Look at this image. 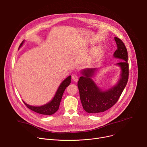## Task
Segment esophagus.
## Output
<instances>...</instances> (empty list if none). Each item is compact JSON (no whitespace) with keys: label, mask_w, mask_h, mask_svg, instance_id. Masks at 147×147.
<instances>
[{"label":"esophagus","mask_w":147,"mask_h":147,"mask_svg":"<svg viewBox=\"0 0 147 147\" xmlns=\"http://www.w3.org/2000/svg\"><path fill=\"white\" fill-rule=\"evenodd\" d=\"M71 78H72V79H73L74 81H76V82H77V81H78V76H77V75H73Z\"/></svg>","instance_id":"esophagus-1"}]
</instances>
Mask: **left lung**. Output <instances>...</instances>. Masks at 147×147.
<instances>
[{
  "label": "left lung",
  "mask_w": 147,
  "mask_h": 147,
  "mask_svg": "<svg viewBox=\"0 0 147 147\" xmlns=\"http://www.w3.org/2000/svg\"><path fill=\"white\" fill-rule=\"evenodd\" d=\"M117 49L114 57L123 61L118 63L121 69V78L117 84L109 90L102 91L97 87L91 77L94 76L96 68L83 70L82 75L78 81V88L82 107L90 113H98L107 111L117 102L127 85L129 75L127 51L123 42L117 37L115 38Z\"/></svg>",
  "instance_id": "obj_1"
}]
</instances>
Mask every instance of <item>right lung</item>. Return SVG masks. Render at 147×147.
<instances>
[{"instance_id": "right-lung-1", "label": "right lung", "mask_w": 147, "mask_h": 147, "mask_svg": "<svg viewBox=\"0 0 147 147\" xmlns=\"http://www.w3.org/2000/svg\"><path fill=\"white\" fill-rule=\"evenodd\" d=\"M24 41H23L19 46V48L22 46ZM71 82V76H69L66 78L63 81L61 84L60 85L54 98L53 99L48 103L45 105L41 106V107H33L30 106L29 105H27L24 102V103L27 106L28 108L31 109V111L39 113L42 115H51L55 113L57 111L59 108L60 103L63 94V92L67 87H68Z\"/></svg>"}]
</instances>
